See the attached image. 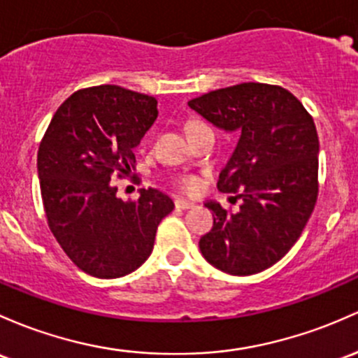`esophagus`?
Listing matches in <instances>:
<instances>
[{"mask_svg":"<svg viewBox=\"0 0 358 358\" xmlns=\"http://www.w3.org/2000/svg\"><path fill=\"white\" fill-rule=\"evenodd\" d=\"M175 207H176V209L188 210V209H194L195 203L194 202H188V200H185V199H176L175 200Z\"/></svg>","mask_w":358,"mask_h":358,"instance_id":"esophagus-1","label":"esophagus"}]
</instances>
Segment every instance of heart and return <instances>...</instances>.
<instances>
[{
    "label": "heart",
    "instance_id": "b5f03b06",
    "mask_svg": "<svg viewBox=\"0 0 358 358\" xmlns=\"http://www.w3.org/2000/svg\"><path fill=\"white\" fill-rule=\"evenodd\" d=\"M194 124H197V122H194ZM180 187L192 194V192H195L199 188V180L195 178V176H185V178H182V182H180Z\"/></svg>",
    "mask_w": 358,
    "mask_h": 358
}]
</instances>
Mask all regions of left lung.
<instances>
[{"label":"left lung","mask_w":358,"mask_h":358,"mask_svg":"<svg viewBox=\"0 0 358 358\" xmlns=\"http://www.w3.org/2000/svg\"><path fill=\"white\" fill-rule=\"evenodd\" d=\"M214 127L238 136L217 188L243 199L238 212L207 200L214 226L202 257L231 275H253L292 248L317 197L320 141L313 117L282 86L241 83L188 101Z\"/></svg>","instance_id":"1"}]
</instances>
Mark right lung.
Listing matches in <instances>:
<instances>
[{"mask_svg":"<svg viewBox=\"0 0 358 358\" xmlns=\"http://www.w3.org/2000/svg\"><path fill=\"white\" fill-rule=\"evenodd\" d=\"M156 98L115 85L73 93L54 113L37 155L49 227L76 266L119 278L151 255L161 219L175 209L155 188L122 202L115 175L136 168L134 148L158 117Z\"/></svg>","mask_w":358,"mask_h":358,"instance_id":"right-lung-1","label":"right lung"}]
</instances>
